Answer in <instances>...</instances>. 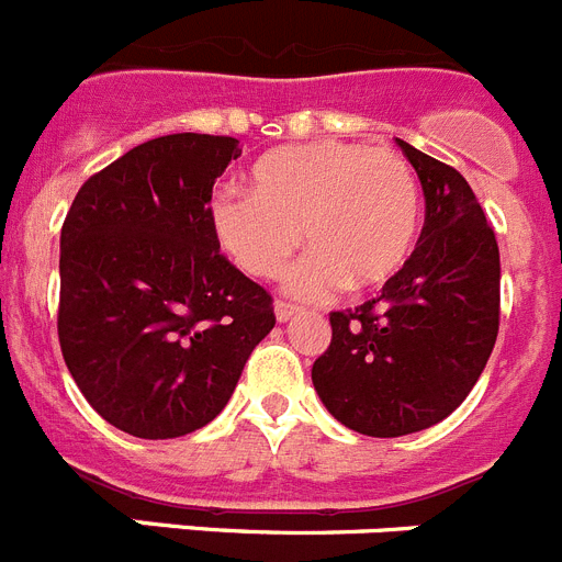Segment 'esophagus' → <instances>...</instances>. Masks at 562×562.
Returning a JSON list of instances; mask_svg holds the SVG:
<instances>
[{
  "label": "esophagus",
  "mask_w": 562,
  "mask_h": 562,
  "mask_svg": "<svg viewBox=\"0 0 562 562\" xmlns=\"http://www.w3.org/2000/svg\"><path fill=\"white\" fill-rule=\"evenodd\" d=\"M296 313H300V307L291 305V302H277V305H274V316H277V322H280V325L291 322Z\"/></svg>",
  "instance_id": "esophagus-1"
}]
</instances>
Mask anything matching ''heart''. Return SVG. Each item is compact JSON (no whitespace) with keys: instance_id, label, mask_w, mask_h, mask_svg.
I'll list each match as a JSON object with an SVG mask.
<instances>
[{"instance_id":"obj_1","label":"heart","mask_w":562,"mask_h":562,"mask_svg":"<svg viewBox=\"0 0 562 562\" xmlns=\"http://www.w3.org/2000/svg\"><path fill=\"white\" fill-rule=\"evenodd\" d=\"M251 195L212 199L215 244L244 274L274 280L302 246L313 255L288 291L322 300L341 285L367 291L406 266L419 229V187L401 154L358 143L288 145L262 154Z\"/></svg>"}]
</instances>
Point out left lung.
Instances as JSON below:
<instances>
[{"label":"left lung","mask_w":562,"mask_h":562,"mask_svg":"<svg viewBox=\"0 0 562 562\" xmlns=\"http://www.w3.org/2000/svg\"><path fill=\"white\" fill-rule=\"evenodd\" d=\"M426 195L417 249L356 311L330 313L313 363L327 412L367 437L437 426L476 386L498 336V244L462 173L397 139Z\"/></svg>","instance_id":"1"}]
</instances>
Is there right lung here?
I'll list each match as a JSON object with an SVG mask.
<instances>
[{
	"mask_svg": "<svg viewBox=\"0 0 562 562\" xmlns=\"http://www.w3.org/2000/svg\"><path fill=\"white\" fill-rule=\"evenodd\" d=\"M232 136L168 134L86 181L60 229V352L120 431L173 439L229 403L274 327L271 296L221 255L212 184Z\"/></svg>",
	"mask_w": 562,
	"mask_h": 562,
	"instance_id": "1",
	"label": "right lung"
}]
</instances>
